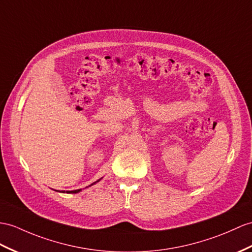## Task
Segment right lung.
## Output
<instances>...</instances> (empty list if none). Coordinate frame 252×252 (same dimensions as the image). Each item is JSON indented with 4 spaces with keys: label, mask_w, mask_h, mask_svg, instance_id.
Wrapping results in <instances>:
<instances>
[{
    "label": "right lung",
    "mask_w": 252,
    "mask_h": 252,
    "mask_svg": "<svg viewBox=\"0 0 252 252\" xmlns=\"http://www.w3.org/2000/svg\"><path fill=\"white\" fill-rule=\"evenodd\" d=\"M100 180H98L97 182H99ZM93 184H95V183H93ZM93 184H92V185H93ZM79 191H81V189H77V190H71V191H66L67 193H77V192H79ZM61 192H65L64 191V190H63V191H61Z\"/></svg>",
    "instance_id": "1"
}]
</instances>
